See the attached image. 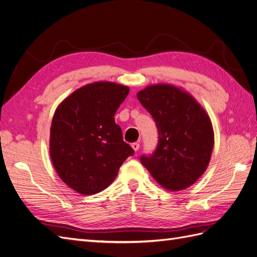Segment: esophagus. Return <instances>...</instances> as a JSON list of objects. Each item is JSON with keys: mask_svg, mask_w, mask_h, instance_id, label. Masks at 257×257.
I'll return each instance as SVG.
<instances>
[{"mask_svg": "<svg viewBox=\"0 0 257 257\" xmlns=\"http://www.w3.org/2000/svg\"><path fill=\"white\" fill-rule=\"evenodd\" d=\"M132 148H133L134 151H138V149H139V144H138V143L132 144Z\"/></svg>", "mask_w": 257, "mask_h": 257, "instance_id": "1", "label": "esophagus"}]
</instances>
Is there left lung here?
Returning a JSON list of instances; mask_svg holds the SVG:
<instances>
[{
	"instance_id": "left-lung-1",
	"label": "left lung",
	"mask_w": 257,
	"mask_h": 257,
	"mask_svg": "<svg viewBox=\"0 0 257 257\" xmlns=\"http://www.w3.org/2000/svg\"><path fill=\"white\" fill-rule=\"evenodd\" d=\"M137 98L159 130L157 150L143 155L142 164L168 191L188 189L211 159L214 134L207 111L189 92L168 83L148 85Z\"/></svg>"
}]
</instances>
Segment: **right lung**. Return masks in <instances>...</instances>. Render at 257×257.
Here are the masks:
<instances>
[{
	"instance_id": "1",
	"label": "right lung",
	"mask_w": 257,
	"mask_h": 257,
	"mask_svg": "<svg viewBox=\"0 0 257 257\" xmlns=\"http://www.w3.org/2000/svg\"><path fill=\"white\" fill-rule=\"evenodd\" d=\"M128 92L115 82H92L74 91L54 111L51 162L61 180L77 193L93 195L105 190L134 153L113 118Z\"/></svg>"
}]
</instances>
